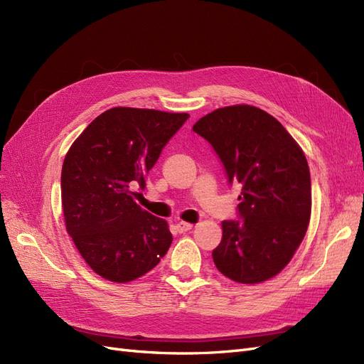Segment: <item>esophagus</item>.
Masks as SVG:
<instances>
[{
    "instance_id": "1",
    "label": "esophagus",
    "mask_w": 364,
    "mask_h": 364,
    "mask_svg": "<svg viewBox=\"0 0 364 364\" xmlns=\"http://www.w3.org/2000/svg\"><path fill=\"white\" fill-rule=\"evenodd\" d=\"M176 229H178L179 234H183V232H188V230H191L193 225L191 223H185V222H179L178 225H176Z\"/></svg>"
}]
</instances>
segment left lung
Segmentation results:
<instances>
[{"mask_svg":"<svg viewBox=\"0 0 364 364\" xmlns=\"http://www.w3.org/2000/svg\"><path fill=\"white\" fill-rule=\"evenodd\" d=\"M222 161L229 185H238V220L222 222L213 250L215 267L241 284L278 274L305 237L311 215V179L302 149L262 109H215L193 126Z\"/></svg>","mask_w":364,"mask_h":364,"instance_id":"obj_1","label":"left lung"}]
</instances>
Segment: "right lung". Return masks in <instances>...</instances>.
I'll return each instance as SVG.
<instances>
[{"instance_id": "add662e5", "label": "right lung", "mask_w": 364, "mask_h": 364, "mask_svg": "<svg viewBox=\"0 0 364 364\" xmlns=\"http://www.w3.org/2000/svg\"><path fill=\"white\" fill-rule=\"evenodd\" d=\"M188 114L112 107L70 147L62 165V209L77 250L97 274L130 282L158 266L173 237L165 220L134 197Z\"/></svg>"}]
</instances>
